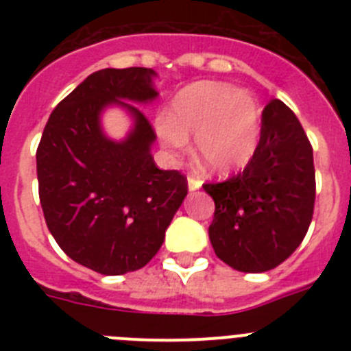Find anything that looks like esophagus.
Here are the masks:
<instances>
[{"label": "esophagus", "mask_w": 351, "mask_h": 351, "mask_svg": "<svg viewBox=\"0 0 351 351\" xmlns=\"http://www.w3.org/2000/svg\"><path fill=\"white\" fill-rule=\"evenodd\" d=\"M202 186V181L198 178H193V176H188V188H190V191H195L198 190Z\"/></svg>", "instance_id": "34e87169"}]
</instances>
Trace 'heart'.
<instances>
[{
    "label": "heart",
    "mask_w": 351,
    "mask_h": 351,
    "mask_svg": "<svg viewBox=\"0 0 351 351\" xmlns=\"http://www.w3.org/2000/svg\"><path fill=\"white\" fill-rule=\"evenodd\" d=\"M156 132L170 154L178 156L193 135L200 160L213 172L243 169L260 141V108L253 96L226 84L198 82L182 89L172 114L160 117Z\"/></svg>",
    "instance_id": "heart-1"
}]
</instances>
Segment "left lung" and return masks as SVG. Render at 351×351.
<instances>
[{"label": "left lung", "instance_id": "left-lung-1", "mask_svg": "<svg viewBox=\"0 0 351 351\" xmlns=\"http://www.w3.org/2000/svg\"><path fill=\"white\" fill-rule=\"evenodd\" d=\"M204 190L214 200L209 239L219 260L241 272L283 263L308 234L316 197L313 147L295 114L269 101L244 170Z\"/></svg>", "mask_w": 351, "mask_h": 351}]
</instances>
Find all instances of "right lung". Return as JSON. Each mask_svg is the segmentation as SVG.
<instances>
[{
    "label": "right lung",
    "instance_id": "right-lung-1",
    "mask_svg": "<svg viewBox=\"0 0 351 351\" xmlns=\"http://www.w3.org/2000/svg\"><path fill=\"white\" fill-rule=\"evenodd\" d=\"M149 68H105L80 82L52 110L36 149L43 218L73 262L105 276L142 269L163 244L188 181L151 156L153 125L132 101L156 98ZM125 106L136 126L123 143L101 133L99 114Z\"/></svg>",
    "mask_w": 351,
    "mask_h": 351
}]
</instances>
